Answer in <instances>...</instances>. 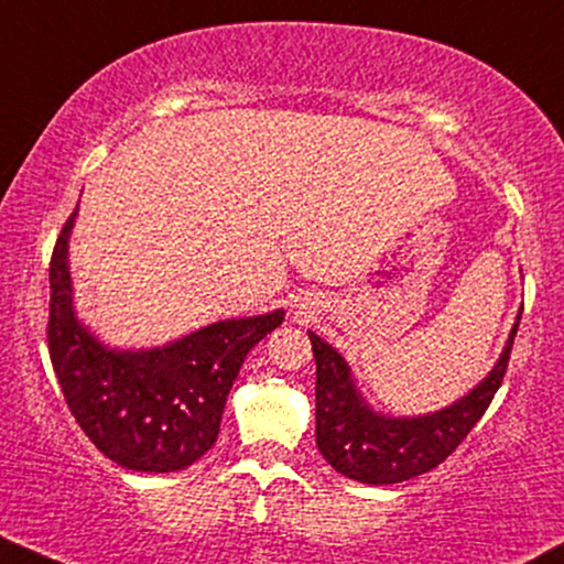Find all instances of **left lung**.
<instances>
[{
    "instance_id": "1",
    "label": "left lung",
    "mask_w": 564,
    "mask_h": 564,
    "mask_svg": "<svg viewBox=\"0 0 564 564\" xmlns=\"http://www.w3.org/2000/svg\"><path fill=\"white\" fill-rule=\"evenodd\" d=\"M520 315L523 310L518 312L508 344L491 372L471 393L426 416H384L375 411L361 398L344 356L310 330L317 365L315 437L323 458L348 479L375 487L409 481L437 468L466 440L500 390Z\"/></svg>"
}]
</instances>
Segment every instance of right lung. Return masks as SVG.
<instances>
[{
	"instance_id": "1",
	"label": "right lung",
	"mask_w": 564,
	"mask_h": 564,
	"mask_svg": "<svg viewBox=\"0 0 564 564\" xmlns=\"http://www.w3.org/2000/svg\"><path fill=\"white\" fill-rule=\"evenodd\" d=\"M69 216L48 268V356L69 411L93 445L132 471H182L218 437L226 398L247 354L283 323V310L220 319L159 348L104 346L75 315Z\"/></svg>"
}]
</instances>
